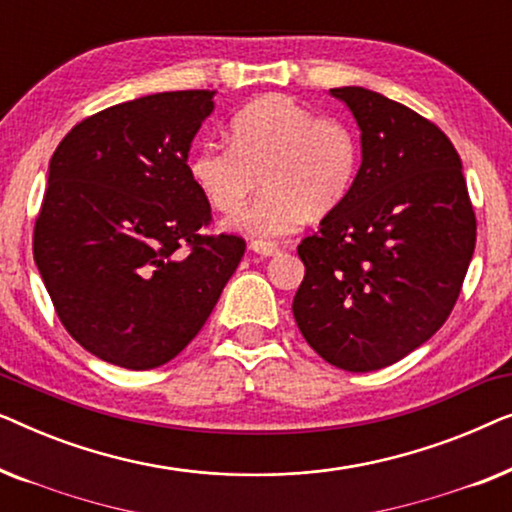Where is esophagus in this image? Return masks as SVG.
Here are the masks:
<instances>
[{"label":"esophagus","mask_w":512,"mask_h":512,"mask_svg":"<svg viewBox=\"0 0 512 512\" xmlns=\"http://www.w3.org/2000/svg\"><path fill=\"white\" fill-rule=\"evenodd\" d=\"M249 249L254 251V254L263 256V258H270V256H277L279 254V249L275 247V244H270V242H251Z\"/></svg>","instance_id":"esophagus-1"}]
</instances>
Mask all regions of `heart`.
<instances>
[{"mask_svg":"<svg viewBox=\"0 0 512 512\" xmlns=\"http://www.w3.org/2000/svg\"><path fill=\"white\" fill-rule=\"evenodd\" d=\"M230 146L200 144L188 172L209 205L240 209L258 181L265 188L228 228L254 240L296 233L310 216L338 209L359 170V139L347 123L319 116L289 95H263L230 118Z\"/></svg>","mask_w":512,"mask_h":512,"instance_id":"obj_1","label":"heart"}]
</instances>
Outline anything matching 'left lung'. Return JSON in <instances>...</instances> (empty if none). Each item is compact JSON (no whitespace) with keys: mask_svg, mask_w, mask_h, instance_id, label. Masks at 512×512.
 Returning a JSON list of instances; mask_svg holds the SVG:
<instances>
[{"mask_svg":"<svg viewBox=\"0 0 512 512\" xmlns=\"http://www.w3.org/2000/svg\"><path fill=\"white\" fill-rule=\"evenodd\" d=\"M361 130L345 202L298 244L293 317L335 368L368 373L424 345L457 303L475 249L461 158L445 132L389 97L331 88Z\"/></svg>","mask_w":512,"mask_h":512,"instance_id":"1","label":"left lung"}]
</instances>
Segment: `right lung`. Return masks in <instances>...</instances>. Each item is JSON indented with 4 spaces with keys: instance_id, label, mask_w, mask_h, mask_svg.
I'll use <instances>...</instances> for the list:
<instances>
[{
    "instance_id": "1",
    "label": "right lung",
    "mask_w": 512,
    "mask_h": 512,
    "mask_svg": "<svg viewBox=\"0 0 512 512\" xmlns=\"http://www.w3.org/2000/svg\"><path fill=\"white\" fill-rule=\"evenodd\" d=\"M214 95L153 93L104 109L48 165L34 261L62 326L114 366L172 361L244 256L240 237L200 235L212 216L188 172Z\"/></svg>"
}]
</instances>
